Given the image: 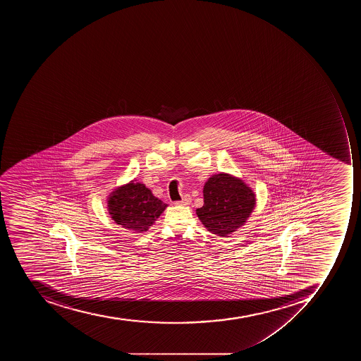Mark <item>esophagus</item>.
<instances>
[{"instance_id": "obj_1", "label": "esophagus", "mask_w": 361, "mask_h": 361, "mask_svg": "<svg viewBox=\"0 0 361 361\" xmlns=\"http://www.w3.org/2000/svg\"><path fill=\"white\" fill-rule=\"evenodd\" d=\"M190 201H192V199H190V195H185L184 197H183L180 201L175 202V204L178 205H188L190 203Z\"/></svg>"}]
</instances>
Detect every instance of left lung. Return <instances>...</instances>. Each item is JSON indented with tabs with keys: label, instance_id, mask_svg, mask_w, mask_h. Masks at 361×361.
Segmentation results:
<instances>
[{
	"label": "left lung",
	"instance_id": "8db88e82",
	"mask_svg": "<svg viewBox=\"0 0 361 361\" xmlns=\"http://www.w3.org/2000/svg\"><path fill=\"white\" fill-rule=\"evenodd\" d=\"M204 204L196 210L207 231L228 237L250 218L255 194L242 179L220 173L207 179L203 188Z\"/></svg>",
	"mask_w": 361,
	"mask_h": 361
}]
</instances>
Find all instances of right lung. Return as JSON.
<instances>
[{"instance_id":"obj_1","label":"right lung","mask_w":361,"mask_h":361,"mask_svg":"<svg viewBox=\"0 0 361 361\" xmlns=\"http://www.w3.org/2000/svg\"><path fill=\"white\" fill-rule=\"evenodd\" d=\"M107 207L117 224L135 233H143L159 218L167 204L154 196L145 184L132 180L114 190Z\"/></svg>"}]
</instances>
